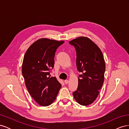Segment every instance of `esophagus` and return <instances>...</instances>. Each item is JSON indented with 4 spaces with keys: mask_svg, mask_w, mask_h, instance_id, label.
<instances>
[{
    "mask_svg": "<svg viewBox=\"0 0 129 129\" xmlns=\"http://www.w3.org/2000/svg\"><path fill=\"white\" fill-rule=\"evenodd\" d=\"M64 83H65V84H68L69 83V81L68 80H65Z\"/></svg>",
    "mask_w": 129,
    "mask_h": 129,
    "instance_id": "obj_1",
    "label": "esophagus"
}]
</instances>
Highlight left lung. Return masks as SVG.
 <instances>
[{"mask_svg":"<svg viewBox=\"0 0 129 129\" xmlns=\"http://www.w3.org/2000/svg\"><path fill=\"white\" fill-rule=\"evenodd\" d=\"M69 42L76 49L77 68L81 73L77 89L73 95L78 103L86 106L94 102L103 85L104 56L98 46L87 37H78Z\"/></svg>","mask_w":129,"mask_h":129,"instance_id":"8db88e82","label":"left lung"}]
</instances>
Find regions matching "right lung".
<instances>
[{
    "instance_id": "1",
    "label": "right lung",
    "mask_w": 129,
    "mask_h": 129,
    "mask_svg": "<svg viewBox=\"0 0 129 129\" xmlns=\"http://www.w3.org/2000/svg\"><path fill=\"white\" fill-rule=\"evenodd\" d=\"M63 42L41 38L29 47L24 55L22 74L26 87L33 99L41 106L51 104L61 88L55 77H50L49 71L53 68L56 49Z\"/></svg>"
}]
</instances>
